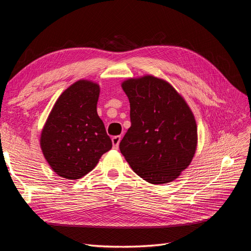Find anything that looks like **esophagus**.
I'll return each mask as SVG.
<instances>
[{"label": "esophagus", "mask_w": 251, "mask_h": 251, "mask_svg": "<svg viewBox=\"0 0 251 251\" xmlns=\"http://www.w3.org/2000/svg\"><path fill=\"white\" fill-rule=\"evenodd\" d=\"M120 140H121L120 136H114V137L112 138V143H113V149L114 150H118Z\"/></svg>", "instance_id": "1"}]
</instances>
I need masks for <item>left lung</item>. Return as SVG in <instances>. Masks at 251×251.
I'll use <instances>...</instances> for the list:
<instances>
[{"label": "left lung", "mask_w": 251, "mask_h": 251, "mask_svg": "<svg viewBox=\"0 0 251 251\" xmlns=\"http://www.w3.org/2000/svg\"><path fill=\"white\" fill-rule=\"evenodd\" d=\"M131 126L119 143L132 170L151 184L176 180L191 164L198 143L189 105L170 82L154 75L127 78Z\"/></svg>", "instance_id": "obj_1"}]
</instances>
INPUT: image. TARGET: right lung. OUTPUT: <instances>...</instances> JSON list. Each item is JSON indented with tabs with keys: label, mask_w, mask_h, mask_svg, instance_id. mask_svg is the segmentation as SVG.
<instances>
[{
	"label": "right lung",
	"mask_w": 251,
	"mask_h": 251,
	"mask_svg": "<svg viewBox=\"0 0 251 251\" xmlns=\"http://www.w3.org/2000/svg\"><path fill=\"white\" fill-rule=\"evenodd\" d=\"M100 87L79 79L57 98L42 130L40 144L59 177L79 179L92 171L112 141L97 114Z\"/></svg>",
	"instance_id": "1"
}]
</instances>
